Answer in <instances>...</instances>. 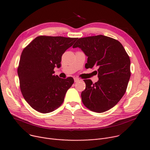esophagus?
I'll use <instances>...</instances> for the list:
<instances>
[{
  "label": "esophagus",
  "mask_w": 150,
  "mask_h": 150,
  "mask_svg": "<svg viewBox=\"0 0 150 150\" xmlns=\"http://www.w3.org/2000/svg\"><path fill=\"white\" fill-rule=\"evenodd\" d=\"M79 81V78H74V81H75V82H78Z\"/></svg>",
  "instance_id": "34e87169"
}]
</instances>
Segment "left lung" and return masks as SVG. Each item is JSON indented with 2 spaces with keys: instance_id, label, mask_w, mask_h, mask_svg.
<instances>
[{
  "instance_id": "obj_1",
  "label": "left lung",
  "mask_w": 150,
  "mask_h": 150,
  "mask_svg": "<svg viewBox=\"0 0 150 150\" xmlns=\"http://www.w3.org/2000/svg\"><path fill=\"white\" fill-rule=\"evenodd\" d=\"M80 48L88 57L85 67L98 68V82L84 79L81 93L84 105L101 113L114 107L125 93L131 76L130 59L122 44L102 35L79 38L73 48Z\"/></svg>"
}]
</instances>
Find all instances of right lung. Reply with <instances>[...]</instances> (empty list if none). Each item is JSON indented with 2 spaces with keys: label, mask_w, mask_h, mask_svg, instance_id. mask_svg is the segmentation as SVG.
<instances>
[{
  "label": "right lung",
  "mask_w": 150,
  "mask_h": 150,
  "mask_svg": "<svg viewBox=\"0 0 150 150\" xmlns=\"http://www.w3.org/2000/svg\"><path fill=\"white\" fill-rule=\"evenodd\" d=\"M77 39L40 36L23 49L18 68L20 88L26 101L36 111L49 113L63 103L74 80L60 78L54 69L61 67L63 54Z\"/></svg>",
  "instance_id": "add662e5"
}]
</instances>
